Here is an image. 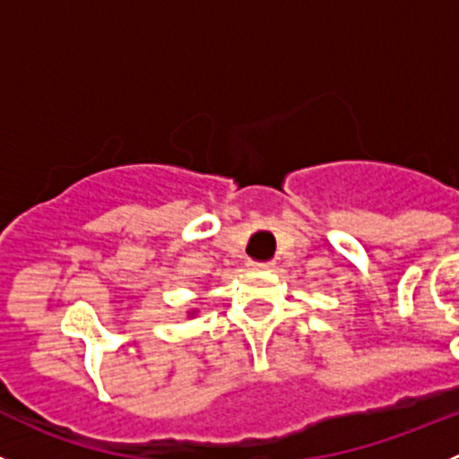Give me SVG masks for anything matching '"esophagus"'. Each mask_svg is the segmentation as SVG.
<instances>
[{"label": "esophagus", "instance_id": "34e87169", "mask_svg": "<svg viewBox=\"0 0 459 459\" xmlns=\"http://www.w3.org/2000/svg\"><path fill=\"white\" fill-rule=\"evenodd\" d=\"M249 269H254V272H272L273 263H249Z\"/></svg>", "mask_w": 459, "mask_h": 459}]
</instances>
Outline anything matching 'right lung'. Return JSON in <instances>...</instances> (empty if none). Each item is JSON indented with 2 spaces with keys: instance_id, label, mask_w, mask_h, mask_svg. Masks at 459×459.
<instances>
[{
  "instance_id": "right-lung-1",
  "label": "right lung",
  "mask_w": 459,
  "mask_h": 459,
  "mask_svg": "<svg viewBox=\"0 0 459 459\" xmlns=\"http://www.w3.org/2000/svg\"><path fill=\"white\" fill-rule=\"evenodd\" d=\"M196 312H199V310H190V312H187V316H195Z\"/></svg>"
}]
</instances>
